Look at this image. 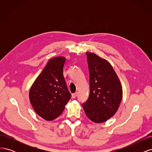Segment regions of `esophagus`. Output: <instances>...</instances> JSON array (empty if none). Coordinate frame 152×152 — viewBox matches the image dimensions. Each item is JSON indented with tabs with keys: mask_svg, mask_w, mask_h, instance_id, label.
<instances>
[{
	"mask_svg": "<svg viewBox=\"0 0 152 152\" xmlns=\"http://www.w3.org/2000/svg\"><path fill=\"white\" fill-rule=\"evenodd\" d=\"M77 94H78V93H75L72 94V98H75L77 97Z\"/></svg>",
	"mask_w": 152,
	"mask_h": 152,
	"instance_id": "esophagus-1",
	"label": "esophagus"
}]
</instances>
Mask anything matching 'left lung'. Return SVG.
Masks as SVG:
<instances>
[{
  "mask_svg": "<svg viewBox=\"0 0 152 152\" xmlns=\"http://www.w3.org/2000/svg\"><path fill=\"white\" fill-rule=\"evenodd\" d=\"M89 72L90 93L82 104L87 117L102 123L116 113L122 98V88L110 63L92 53H86Z\"/></svg>",
  "mask_w": 152,
  "mask_h": 152,
  "instance_id": "left-lung-1",
  "label": "left lung"
}]
</instances>
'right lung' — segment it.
Segmentation results:
<instances>
[{"mask_svg":"<svg viewBox=\"0 0 152 152\" xmlns=\"http://www.w3.org/2000/svg\"><path fill=\"white\" fill-rule=\"evenodd\" d=\"M65 60L62 56L50 59L29 92L35 112L46 121H53L60 115L71 98L63 76Z\"/></svg>","mask_w":152,"mask_h":152,"instance_id":"add662e5","label":"right lung"}]
</instances>
